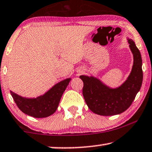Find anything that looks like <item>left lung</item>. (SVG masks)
Masks as SVG:
<instances>
[{
  "label": "left lung",
  "mask_w": 152,
  "mask_h": 152,
  "mask_svg": "<svg viewBox=\"0 0 152 152\" xmlns=\"http://www.w3.org/2000/svg\"><path fill=\"white\" fill-rule=\"evenodd\" d=\"M133 56L132 70L126 81L117 88H110L94 76H80L83 82V95L88 108L97 115L111 116L127 110L142 86L143 73L140 52L132 39H128Z\"/></svg>",
  "instance_id": "left-lung-1"
}]
</instances>
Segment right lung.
<instances>
[{"label": "right lung", "mask_w": 152, "mask_h": 152, "mask_svg": "<svg viewBox=\"0 0 152 152\" xmlns=\"http://www.w3.org/2000/svg\"><path fill=\"white\" fill-rule=\"evenodd\" d=\"M71 78L62 80L45 94L37 98H25L10 91L11 95L20 110L35 118H43L53 114L57 110L60 99L69 83Z\"/></svg>", "instance_id": "right-lung-1"}]
</instances>
